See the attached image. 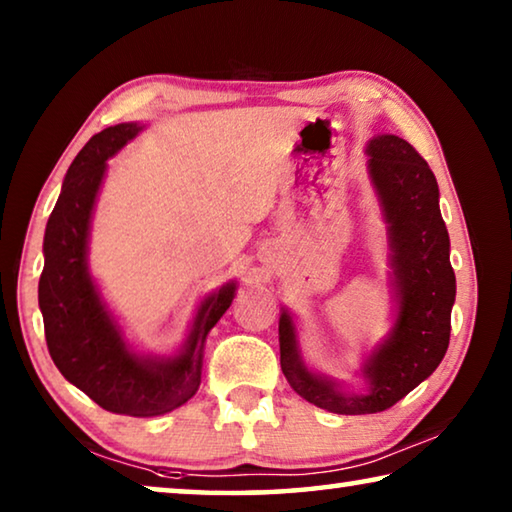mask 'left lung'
Returning <instances> with one entry per match:
<instances>
[{"label":"left lung","instance_id":"obj_1","mask_svg":"<svg viewBox=\"0 0 512 512\" xmlns=\"http://www.w3.org/2000/svg\"><path fill=\"white\" fill-rule=\"evenodd\" d=\"M368 176L388 228V264L395 320L388 336L363 361L366 393H348L332 377L311 370L302 357L289 309L280 314V363L293 391L320 409L363 415L391 409L443 361L452 329L456 277L449 235L429 164L397 135L381 133L366 144Z\"/></svg>","mask_w":512,"mask_h":512}]
</instances>
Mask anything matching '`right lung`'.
Instances as JSON below:
<instances>
[{
    "label": "right lung",
    "instance_id": "right-lung-1",
    "mask_svg": "<svg viewBox=\"0 0 512 512\" xmlns=\"http://www.w3.org/2000/svg\"><path fill=\"white\" fill-rule=\"evenodd\" d=\"M142 131L137 121L110 126L94 135L69 164L47 221L38 302L49 354L69 384L110 413L153 418L178 409L198 391L205 339L232 305L237 282L205 296L183 348L171 357L142 354L126 341L90 273L88 244L108 158Z\"/></svg>",
    "mask_w": 512,
    "mask_h": 512
}]
</instances>
